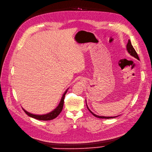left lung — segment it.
I'll return each mask as SVG.
<instances>
[{
    "label": "left lung",
    "mask_w": 152,
    "mask_h": 152,
    "mask_svg": "<svg viewBox=\"0 0 152 152\" xmlns=\"http://www.w3.org/2000/svg\"><path fill=\"white\" fill-rule=\"evenodd\" d=\"M127 50L128 52L129 53L130 55H132V56L135 57V58H137V60H139V57H138V55H137V53L136 51L135 50V49H134V47H133V46L132 45L131 42H130V39H129L128 43H127ZM87 107H88V105H87ZM88 110L91 112V113L92 115H94V116H95V117H97V118H115V117H117V116H116V117H104V116H99V115H97L94 114V113H92V112L89 109V108H88Z\"/></svg>",
    "instance_id": "left-lung-1"
}]
</instances>
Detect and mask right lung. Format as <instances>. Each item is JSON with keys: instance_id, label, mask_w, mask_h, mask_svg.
Wrapping results in <instances>:
<instances>
[{"instance_id": "right-lung-1", "label": "right lung", "mask_w": 152, "mask_h": 152, "mask_svg": "<svg viewBox=\"0 0 152 152\" xmlns=\"http://www.w3.org/2000/svg\"><path fill=\"white\" fill-rule=\"evenodd\" d=\"M66 92H67V91H65L64 94H63V96L62 97V99H61V100L60 101V103L59 104V105H58V106L54 110H53L52 112H51L50 113H48L47 114H45V115H35V114H30V113H28L27 111H26L23 109V110L28 116L34 118H36V119H37V120L50 121V120L54 119L55 118H56L59 114L61 113V112L63 110V104H64V99L65 94H66Z\"/></svg>"}]
</instances>
